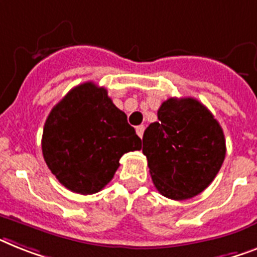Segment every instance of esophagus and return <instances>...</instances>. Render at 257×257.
<instances>
[{"instance_id":"obj_1","label":"esophagus","mask_w":257,"mask_h":257,"mask_svg":"<svg viewBox=\"0 0 257 257\" xmlns=\"http://www.w3.org/2000/svg\"><path fill=\"white\" fill-rule=\"evenodd\" d=\"M135 130H137L138 137H139V138H142V137H143V133H144V126H137V128H135Z\"/></svg>"}]
</instances>
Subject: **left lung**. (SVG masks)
<instances>
[{"label": "left lung", "instance_id": "obj_1", "mask_svg": "<svg viewBox=\"0 0 257 257\" xmlns=\"http://www.w3.org/2000/svg\"><path fill=\"white\" fill-rule=\"evenodd\" d=\"M158 119L143 135L152 181L167 198H192L206 189L223 164V130L207 107L192 97L164 101Z\"/></svg>", "mask_w": 257, "mask_h": 257}]
</instances>
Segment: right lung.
<instances>
[{"mask_svg": "<svg viewBox=\"0 0 257 257\" xmlns=\"http://www.w3.org/2000/svg\"><path fill=\"white\" fill-rule=\"evenodd\" d=\"M142 148L141 138L105 88L84 82L67 93L46 119L44 162L61 185L78 194L105 188L122 155Z\"/></svg>", "mask_w": 257, "mask_h": 257, "instance_id": "1", "label": "right lung"}]
</instances>
